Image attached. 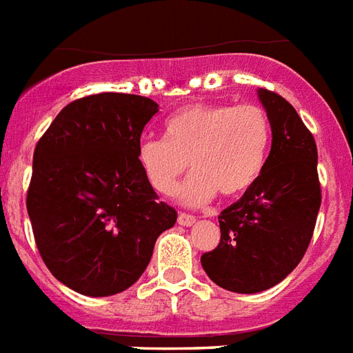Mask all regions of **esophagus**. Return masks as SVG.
<instances>
[{
  "label": "esophagus",
  "mask_w": 353,
  "mask_h": 353,
  "mask_svg": "<svg viewBox=\"0 0 353 353\" xmlns=\"http://www.w3.org/2000/svg\"><path fill=\"white\" fill-rule=\"evenodd\" d=\"M195 223V216L192 214H186V212H180L179 214V225H184V227H190V225Z\"/></svg>",
  "instance_id": "34e87169"
}]
</instances>
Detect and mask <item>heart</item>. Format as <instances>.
Returning <instances> with one entry per match:
<instances>
[{"label": "heart", "instance_id": "1", "mask_svg": "<svg viewBox=\"0 0 353 353\" xmlns=\"http://www.w3.org/2000/svg\"><path fill=\"white\" fill-rule=\"evenodd\" d=\"M272 124L256 104H193L165 121L163 139H145L137 160L148 184L173 195L188 171L195 173L179 192L186 205H205L216 193L240 197L266 163Z\"/></svg>", "mask_w": 353, "mask_h": 353}]
</instances>
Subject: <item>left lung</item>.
<instances>
[{
	"label": "left lung",
	"mask_w": 353,
	"mask_h": 353,
	"mask_svg": "<svg viewBox=\"0 0 353 353\" xmlns=\"http://www.w3.org/2000/svg\"><path fill=\"white\" fill-rule=\"evenodd\" d=\"M259 98L272 124V150L259 180L217 217V248L201 256L217 287L238 294L275 287L298 266L322 203L312 134L281 94L259 89Z\"/></svg>",
	"instance_id": "1"
}]
</instances>
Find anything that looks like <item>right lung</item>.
I'll use <instances>...</instances> for the list:
<instances>
[{"label":"right lung","instance_id":"add662e5","mask_svg":"<svg viewBox=\"0 0 353 353\" xmlns=\"http://www.w3.org/2000/svg\"><path fill=\"white\" fill-rule=\"evenodd\" d=\"M156 113L147 97L91 94L63 108L37 143L26 199L35 243L55 279L83 296L132 287L176 221L137 160Z\"/></svg>","mask_w":353,"mask_h":353}]
</instances>
